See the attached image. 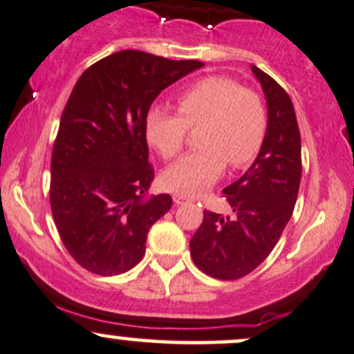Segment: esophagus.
<instances>
[{
  "label": "esophagus",
  "instance_id": "1",
  "mask_svg": "<svg viewBox=\"0 0 354 354\" xmlns=\"http://www.w3.org/2000/svg\"><path fill=\"white\" fill-rule=\"evenodd\" d=\"M173 201L176 205H181V203H186V201H189V198L183 195H173Z\"/></svg>",
  "mask_w": 354,
  "mask_h": 354
}]
</instances>
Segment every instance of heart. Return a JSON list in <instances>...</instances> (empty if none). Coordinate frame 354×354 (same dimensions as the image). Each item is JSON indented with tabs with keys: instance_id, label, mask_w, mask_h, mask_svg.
I'll list each match as a JSON object with an SVG mask.
<instances>
[{
	"instance_id": "heart-1",
	"label": "heart",
	"mask_w": 354,
	"mask_h": 354,
	"mask_svg": "<svg viewBox=\"0 0 354 354\" xmlns=\"http://www.w3.org/2000/svg\"><path fill=\"white\" fill-rule=\"evenodd\" d=\"M178 110L154 106L146 115L147 142L165 159L181 153L189 127L201 126L200 149L186 154L162 173L171 193L195 196L221 176L227 162L242 168L259 154L267 131L262 99L230 77L209 75L178 95Z\"/></svg>"
}]
</instances>
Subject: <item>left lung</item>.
Masks as SVG:
<instances>
[{"mask_svg": "<svg viewBox=\"0 0 354 354\" xmlns=\"http://www.w3.org/2000/svg\"><path fill=\"white\" fill-rule=\"evenodd\" d=\"M267 100V131L259 156L223 189L232 215L205 209L189 250L209 277L235 281L263 262L292 216L301 185V134L292 100L270 75L252 65Z\"/></svg>", "mask_w": 354, "mask_h": 354, "instance_id": "8db88e82", "label": "left lung"}]
</instances>
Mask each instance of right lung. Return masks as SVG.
Wrapping results in <instances>:
<instances>
[{
	"label": "right lung",
	"instance_id": "1",
	"mask_svg": "<svg viewBox=\"0 0 354 354\" xmlns=\"http://www.w3.org/2000/svg\"><path fill=\"white\" fill-rule=\"evenodd\" d=\"M201 67L122 50L77 80L53 145L50 207L65 248L88 272L138 266L151 225L171 208L169 195L146 198L154 180L146 115L161 91Z\"/></svg>",
	"mask_w": 354,
	"mask_h": 354
}]
</instances>
